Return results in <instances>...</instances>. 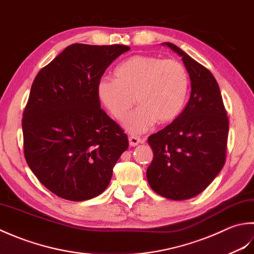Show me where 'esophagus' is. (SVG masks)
<instances>
[{
  "label": "esophagus",
  "mask_w": 254,
  "mask_h": 254,
  "mask_svg": "<svg viewBox=\"0 0 254 254\" xmlns=\"http://www.w3.org/2000/svg\"><path fill=\"white\" fill-rule=\"evenodd\" d=\"M140 142H142V139L140 138V137H138V136H129V143H130V146H132V147H134V146H137L138 143H140Z\"/></svg>",
  "instance_id": "34e87169"
}]
</instances>
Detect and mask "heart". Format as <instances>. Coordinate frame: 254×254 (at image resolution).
<instances>
[{
  "label": "heart",
  "mask_w": 254,
  "mask_h": 254,
  "mask_svg": "<svg viewBox=\"0 0 254 254\" xmlns=\"http://www.w3.org/2000/svg\"><path fill=\"white\" fill-rule=\"evenodd\" d=\"M115 79L103 77L97 94L112 115L125 120L129 132L147 131L156 122L160 125L173 122L183 110L190 87V75L178 60L154 56H133L115 70Z\"/></svg>",
  "instance_id": "heart-1"
}]
</instances>
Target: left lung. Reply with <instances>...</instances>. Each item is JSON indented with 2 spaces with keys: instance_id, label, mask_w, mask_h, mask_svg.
<instances>
[{
  "instance_id": "left-lung-1",
  "label": "left lung",
  "mask_w": 254,
  "mask_h": 254,
  "mask_svg": "<svg viewBox=\"0 0 254 254\" xmlns=\"http://www.w3.org/2000/svg\"><path fill=\"white\" fill-rule=\"evenodd\" d=\"M164 45L182 57L192 91L182 113L149 136L153 160L147 169V179L157 194L184 200L203 192L224 167L229 118L211 72L178 46Z\"/></svg>"
}]
</instances>
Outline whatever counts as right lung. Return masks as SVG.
I'll list each match as a JSON object with an SVG mask.
<instances>
[{
    "instance_id": "1",
    "label": "right lung",
    "mask_w": 254,
    "mask_h": 254,
    "mask_svg": "<svg viewBox=\"0 0 254 254\" xmlns=\"http://www.w3.org/2000/svg\"><path fill=\"white\" fill-rule=\"evenodd\" d=\"M129 49L70 45L35 77L22 120L24 157L39 182L61 198L102 194L129 146L97 94L107 66Z\"/></svg>"
}]
</instances>
